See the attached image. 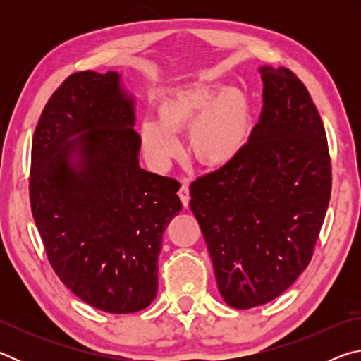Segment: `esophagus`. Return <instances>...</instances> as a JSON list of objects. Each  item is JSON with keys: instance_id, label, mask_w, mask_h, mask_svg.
Listing matches in <instances>:
<instances>
[{"instance_id": "obj_1", "label": "esophagus", "mask_w": 361, "mask_h": 361, "mask_svg": "<svg viewBox=\"0 0 361 361\" xmlns=\"http://www.w3.org/2000/svg\"><path fill=\"white\" fill-rule=\"evenodd\" d=\"M178 195H180V199H181V202H183V205L186 207L188 209V205H189V186L188 185H183L181 188H180V191H178Z\"/></svg>"}]
</instances>
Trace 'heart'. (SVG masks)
I'll return each instance as SVG.
<instances>
[{"label": "heart", "instance_id": "obj_1", "mask_svg": "<svg viewBox=\"0 0 361 361\" xmlns=\"http://www.w3.org/2000/svg\"><path fill=\"white\" fill-rule=\"evenodd\" d=\"M159 119L140 127L143 151L157 167L180 156L176 132L189 129V146L197 162L219 169L235 161L252 133V105L245 92L218 84H194L175 89L157 106Z\"/></svg>", "mask_w": 361, "mask_h": 361}]
</instances>
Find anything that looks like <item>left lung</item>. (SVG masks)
I'll return each instance as SVG.
<instances>
[{
  "label": "left lung",
  "mask_w": 361,
  "mask_h": 361,
  "mask_svg": "<svg viewBox=\"0 0 361 361\" xmlns=\"http://www.w3.org/2000/svg\"><path fill=\"white\" fill-rule=\"evenodd\" d=\"M262 111L239 157L191 185L218 290L235 309L262 305L310 262L331 195L325 127L285 66H261Z\"/></svg>",
  "instance_id": "1"
}]
</instances>
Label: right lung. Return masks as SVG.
<instances>
[{
    "instance_id": "1",
    "label": "right lung",
    "mask_w": 361,
    "mask_h": 361,
    "mask_svg": "<svg viewBox=\"0 0 361 361\" xmlns=\"http://www.w3.org/2000/svg\"><path fill=\"white\" fill-rule=\"evenodd\" d=\"M133 126L119 73L79 71L46 103L32 145L30 202L47 259L109 314L154 301L162 234L183 209L178 181L140 167Z\"/></svg>"
}]
</instances>
